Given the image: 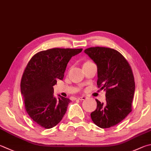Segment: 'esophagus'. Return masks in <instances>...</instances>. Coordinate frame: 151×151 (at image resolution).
Returning a JSON list of instances; mask_svg holds the SVG:
<instances>
[{
	"mask_svg": "<svg viewBox=\"0 0 151 151\" xmlns=\"http://www.w3.org/2000/svg\"><path fill=\"white\" fill-rule=\"evenodd\" d=\"M86 98H87L86 96H83L78 97V100H86Z\"/></svg>",
	"mask_w": 151,
	"mask_h": 151,
	"instance_id": "1",
	"label": "esophagus"
}]
</instances>
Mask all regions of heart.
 I'll list each match as a JSON object with an SVG mask.
<instances>
[{
    "label": "heart",
    "mask_w": 151,
    "mask_h": 151,
    "mask_svg": "<svg viewBox=\"0 0 151 151\" xmlns=\"http://www.w3.org/2000/svg\"><path fill=\"white\" fill-rule=\"evenodd\" d=\"M91 63V62H90V61H87V62H85L84 64H86V63Z\"/></svg>",
    "instance_id": "1"
}]
</instances>
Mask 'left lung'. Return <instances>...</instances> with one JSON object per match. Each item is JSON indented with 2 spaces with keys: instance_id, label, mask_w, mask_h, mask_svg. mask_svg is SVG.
<instances>
[{
  "instance_id": "1",
  "label": "left lung",
  "mask_w": 151,
  "mask_h": 151,
  "mask_svg": "<svg viewBox=\"0 0 151 151\" xmlns=\"http://www.w3.org/2000/svg\"><path fill=\"white\" fill-rule=\"evenodd\" d=\"M84 53L97 65V85L106 91V102L96 100L97 108L90 116L100 128H109L123 121L131 111L135 84L132 70L124 57L115 49L90 47Z\"/></svg>"
}]
</instances>
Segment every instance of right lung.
<instances>
[{"instance_id":"obj_1","label":"right lung","mask_w":151,"mask_h":151,"mask_svg":"<svg viewBox=\"0 0 151 151\" xmlns=\"http://www.w3.org/2000/svg\"><path fill=\"white\" fill-rule=\"evenodd\" d=\"M83 49L53 48L32 57L21 80L20 88L29 116L41 127L50 129L61 121L70 102L68 98L54 96L53 86L63 80L72 57Z\"/></svg>"}]
</instances>
